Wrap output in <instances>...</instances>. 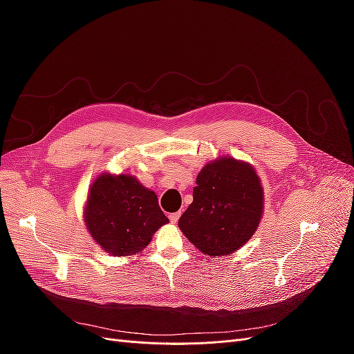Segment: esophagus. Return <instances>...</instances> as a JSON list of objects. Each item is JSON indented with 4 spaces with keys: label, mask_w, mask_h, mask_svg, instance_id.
Wrapping results in <instances>:
<instances>
[{
    "label": "esophagus",
    "mask_w": 354,
    "mask_h": 354,
    "mask_svg": "<svg viewBox=\"0 0 354 354\" xmlns=\"http://www.w3.org/2000/svg\"><path fill=\"white\" fill-rule=\"evenodd\" d=\"M180 216H181V212L180 211H177V212H173V214H169V221L171 223H177L178 221V218H180Z\"/></svg>",
    "instance_id": "34e87169"
}]
</instances>
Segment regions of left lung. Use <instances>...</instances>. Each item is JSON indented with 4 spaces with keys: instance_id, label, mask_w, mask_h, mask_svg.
Returning a JSON list of instances; mask_svg holds the SVG:
<instances>
[{
    "instance_id": "1",
    "label": "left lung",
    "mask_w": 354,
    "mask_h": 354,
    "mask_svg": "<svg viewBox=\"0 0 354 354\" xmlns=\"http://www.w3.org/2000/svg\"><path fill=\"white\" fill-rule=\"evenodd\" d=\"M263 212V189L255 171L233 158L201 169L194 202L178 220L185 236L211 257L227 255L251 239Z\"/></svg>"
}]
</instances>
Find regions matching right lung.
<instances>
[{
    "label": "right lung",
    "mask_w": 354,
    "mask_h": 354,
    "mask_svg": "<svg viewBox=\"0 0 354 354\" xmlns=\"http://www.w3.org/2000/svg\"><path fill=\"white\" fill-rule=\"evenodd\" d=\"M168 223L158 196L131 176L103 174L90 189L85 224L94 241L112 255L142 251Z\"/></svg>",
    "instance_id": "obj_1"
}]
</instances>
